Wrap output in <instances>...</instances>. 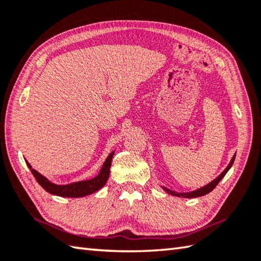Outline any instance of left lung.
Returning a JSON list of instances; mask_svg holds the SVG:
<instances>
[{
  "instance_id": "left-lung-1",
  "label": "left lung",
  "mask_w": 261,
  "mask_h": 261,
  "mask_svg": "<svg viewBox=\"0 0 261 261\" xmlns=\"http://www.w3.org/2000/svg\"><path fill=\"white\" fill-rule=\"evenodd\" d=\"M234 160H236V154H234V156L232 157L231 162L228 163L227 167L221 173V174H219L216 178H214V180H213L212 182H209L208 185L203 186V187H201V188H199V189H197V190H193V191H190V192H176V191L170 190V189H167V188H165V187H162V189H163V190H164V191H166V192L168 193V195L174 196V197H178V198H198V197L205 196V195H207V193L213 191L214 189H215L216 186L219 183V181H221L222 178H223L224 176H225V174L228 172L229 168L232 167L233 163H234Z\"/></svg>"
}]
</instances>
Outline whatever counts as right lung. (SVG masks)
Masks as SVG:
<instances>
[{"label":"right lung","mask_w":261,"mask_h":261,"mask_svg":"<svg viewBox=\"0 0 261 261\" xmlns=\"http://www.w3.org/2000/svg\"><path fill=\"white\" fill-rule=\"evenodd\" d=\"M114 156V151L107 156L106 161L104 162L103 166H101L98 174L95 177L90 178V180H84L70 183V185H55V183L50 182L47 177L40 174L36 170L32 167V165L25 161L29 170L32 171L33 175L35 176L36 181L39 183L45 191H47L50 195H55L59 197H66V198H80L91 195L99 189L103 188L110 176V168L112 164V158Z\"/></svg>","instance_id":"right-lung-1"}]
</instances>
